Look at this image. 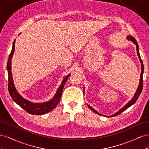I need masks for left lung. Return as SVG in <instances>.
I'll use <instances>...</instances> for the list:
<instances>
[{
	"label": "left lung",
	"instance_id": "left-lung-1",
	"mask_svg": "<svg viewBox=\"0 0 149 149\" xmlns=\"http://www.w3.org/2000/svg\"><path fill=\"white\" fill-rule=\"evenodd\" d=\"M127 40H131V41L133 43L136 45V49H137V55H138V56H139V59H140V62H141V79H140L139 85L138 88H137V91H136L135 93L134 94V96L133 97V98L129 102L127 103V104L124 106V107H123L122 108H121L119 110H118V111L117 112H116V113H114L113 115H112V116H109V117H114V116H118V115H119L120 113H121L122 112H124V110H125L126 109H128L129 107H130L131 105H132L134 103H135V102L137 101V100L138 99V98H139V97L140 94H141V92H142V88H143V62H142V59H141V56H140V54H139V45H138L137 42L136 41L135 39V38H134V37L131 36H128L127 37ZM88 105V107L89 109H90L91 110H92L93 112H95V113H97V114H99V115H100V116H102V114L99 113V112H97L94 109H93V108L91 107V106H90L89 105Z\"/></svg>",
	"mask_w": 149,
	"mask_h": 149
}]
</instances>
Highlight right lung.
I'll list each match as a JSON object with an SVG mask.
<instances>
[{
	"label": "right lung",
	"instance_id": "obj_1",
	"mask_svg": "<svg viewBox=\"0 0 149 149\" xmlns=\"http://www.w3.org/2000/svg\"><path fill=\"white\" fill-rule=\"evenodd\" d=\"M15 42V40H14L13 42L12 49L11 50V52L9 55V57L8 58V61H7V69L8 76V92H9V93L12 97V99H13V100L17 104H18L21 108L24 109L25 111L30 114L39 116V115H43L46 113H48L50 111H51L52 110H53L58 104L59 101H60V99L61 98L63 87H64L67 80L70 77V74L67 75L66 77L63 79L60 87H59V88L57 89L56 94H55L54 98L52 100L44 103H33L26 99H25L19 94L17 91L16 90V88L14 86L13 78H12V74L11 72V61H12V57H13V54L14 53Z\"/></svg>",
	"mask_w": 149,
	"mask_h": 149
}]
</instances>
